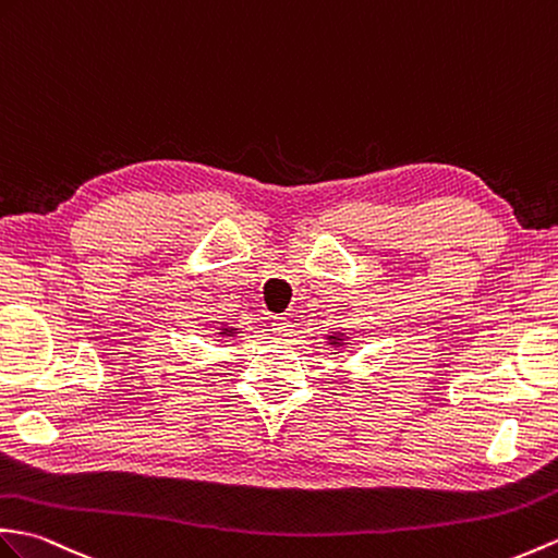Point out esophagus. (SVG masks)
<instances>
[{
    "label": "esophagus",
    "mask_w": 558,
    "mask_h": 558,
    "mask_svg": "<svg viewBox=\"0 0 558 558\" xmlns=\"http://www.w3.org/2000/svg\"><path fill=\"white\" fill-rule=\"evenodd\" d=\"M274 332L278 335V338H288V335L292 332L290 320H288V318H282V316L274 318Z\"/></svg>",
    "instance_id": "esophagus-1"
}]
</instances>
